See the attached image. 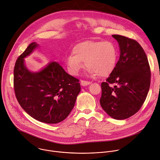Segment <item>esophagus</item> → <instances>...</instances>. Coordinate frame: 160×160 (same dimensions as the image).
<instances>
[{
    "label": "esophagus",
    "instance_id": "1",
    "mask_svg": "<svg viewBox=\"0 0 160 160\" xmlns=\"http://www.w3.org/2000/svg\"><path fill=\"white\" fill-rule=\"evenodd\" d=\"M91 84V82H90V81H83V80H82V81H81V84L82 86H83V87H85V86H87V85H88V84Z\"/></svg>",
    "mask_w": 160,
    "mask_h": 160
}]
</instances>
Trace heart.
Instances as JSON below:
<instances>
[{
    "label": "heart",
    "mask_w": 160,
    "mask_h": 160,
    "mask_svg": "<svg viewBox=\"0 0 160 160\" xmlns=\"http://www.w3.org/2000/svg\"><path fill=\"white\" fill-rule=\"evenodd\" d=\"M72 52L66 57L67 68L72 75L78 74L85 61L89 74L106 77L114 70L118 59L117 46L109 41L83 42L73 47Z\"/></svg>",
    "instance_id": "obj_1"
}]
</instances>
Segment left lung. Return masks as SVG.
<instances>
[{
    "label": "left lung",
    "mask_w": 160,
    "mask_h": 160,
    "mask_svg": "<svg viewBox=\"0 0 160 160\" xmlns=\"http://www.w3.org/2000/svg\"><path fill=\"white\" fill-rule=\"evenodd\" d=\"M120 58L114 70L101 83L100 104L104 111L117 120L126 119L137 113L148 94L151 70L141 45L126 36L114 34Z\"/></svg>",
    "instance_id": "8db88e82"
}]
</instances>
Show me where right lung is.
I'll return each instance as SVG.
<instances>
[{
  "instance_id": "1",
  "label": "right lung",
  "mask_w": 160,
  "mask_h": 160,
  "mask_svg": "<svg viewBox=\"0 0 160 160\" xmlns=\"http://www.w3.org/2000/svg\"><path fill=\"white\" fill-rule=\"evenodd\" d=\"M38 44L32 42L17 59L14 68V90L21 107L33 118L47 124L64 120L74 107L81 91L79 80L51 61L39 72H31L24 58Z\"/></svg>"
}]
</instances>
